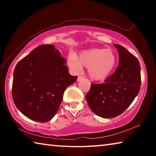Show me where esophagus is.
Returning <instances> with one entry per match:
<instances>
[{"label": "esophagus", "mask_w": 156, "mask_h": 156, "mask_svg": "<svg viewBox=\"0 0 156 156\" xmlns=\"http://www.w3.org/2000/svg\"><path fill=\"white\" fill-rule=\"evenodd\" d=\"M84 76H78L77 80H78V81H79V80H83V79H84Z\"/></svg>", "instance_id": "1"}]
</instances>
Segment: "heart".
<instances>
[{
    "mask_svg": "<svg viewBox=\"0 0 156 156\" xmlns=\"http://www.w3.org/2000/svg\"><path fill=\"white\" fill-rule=\"evenodd\" d=\"M69 65L76 71H80L82 66L88 67L90 77L95 80H104L109 76L116 64V57L112 50L91 49L80 53L79 56L69 57Z\"/></svg>",
    "mask_w": 156,
    "mask_h": 156,
    "instance_id": "obj_1",
    "label": "heart"
}]
</instances>
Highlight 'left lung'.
I'll return each mask as SVG.
<instances>
[{"label": "left lung", "instance_id": "8db88e82", "mask_svg": "<svg viewBox=\"0 0 156 156\" xmlns=\"http://www.w3.org/2000/svg\"><path fill=\"white\" fill-rule=\"evenodd\" d=\"M119 53L118 66L105 83H91L85 98L95 114L103 118L122 113L138 94L141 86L140 65L125 47L113 44Z\"/></svg>", "mask_w": 156, "mask_h": 156}]
</instances>
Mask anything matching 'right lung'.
I'll return each instance as SVG.
<instances>
[{"mask_svg":"<svg viewBox=\"0 0 156 156\" xmlns=\"http://www.w3.org/2000/svg\"><path fill=\"white\" fill-rule=\"evenodd\" d=\"M66 62L54 44H42L17 63L12 98L26 117L45 122L56 115L65 89L78 78L69 74Z\"/></svg>","mask_w":156,"mask_h":156,"instance_id":"obj_1","label":"right lung"}]
</instances>
